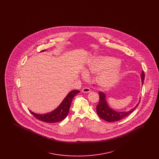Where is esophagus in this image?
I'll return each mask as SVG.
<instances>
[{
  "label": "esophagus",
  "instance_id": "1",
  "mask_svg": "<svg viewBox=\"0 0 159 159\" xmlns=\"http://www.w3.org/2000/svg\"><path fill=\"white\" fill-rule=\"evenodd\" d=\"M82 92L83 93H88L89 92H91V89L89 88H87V87H84L83 88L82 90Z\"/></svg>",
  "mask_w": 159,
  "mask_h": 159
}]
</instances>
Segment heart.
I'll use <instances>...</instances> for the list:
<instances>
[{
    "label": "heart",
    "mask_w": 159,
    "mask_h": 159,
    "mask_svg": "<svg viewBox=\"0 0 159 159\" xmlns=\"http://www.w3.org/2000/svg\"><path fill=\"white\" fill-rule=\"evenodd\" d=\"M119 62V60L112 57L99 56L91 61L86 73L99 74L97 79L99 86L109 88L117 82L121 75L123 68ZM82 76L86 77V74L83 73Z\"/></svg>",
    "instance_id": "b5f03b06"
}]
</instances>
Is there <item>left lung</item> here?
Listing matches in <instances>:
<instances>
[{"mask_svg":"<svg viewBox=\"0 0 159 159\" xmlns=\"http://www.w3.org/2000/svg\"><path fill=\"white\" fill-rule=\"evenodd\" d=\"M141 80H142V84L144 83L145 75L144 71H142L141 74ZM99 102L97 106V113L98 114L99 117H101L102 120H104L108 122H114V121H119L120 120L124 117L128 116L130 114L132 113L138 106L140 101L136 104V106L131 109L129 111H123V112H119L116 111L113 109H111L107 102L106 101V95L102 92H99Z\"/></svg>","mask_w":159,"mask_h":159,"instance_id":"8db88e82","label":"left lung"}]
</instances>
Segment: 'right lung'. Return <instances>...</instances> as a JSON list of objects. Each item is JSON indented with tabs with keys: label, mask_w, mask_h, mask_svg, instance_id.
I'll return each mask as SVG.
<instances>
[{
	"label": "right lung",
	"mask_w": 159,
	"mask_h": 159,
	"mask_svg": "<svg viewBox=\"0 0 159 159\" xmlns=\"http://www.w3.org/2000/svg\"><path fill=\"white\" fill-rule=\"evenodd\" d=\"M43 50L42 51H45ZM78 90L71 91L68 93L66 97L62 101L60 105L58 106L55 110L49 113L39 114L34 113L30 110L32 114L36 119L40 121H44L46 123H57L64 120L68 115L70 107L71 106V101L75 96L79 92Z\"/></svg>",
	"instance_id": "obj_1"
}]
</instances>
